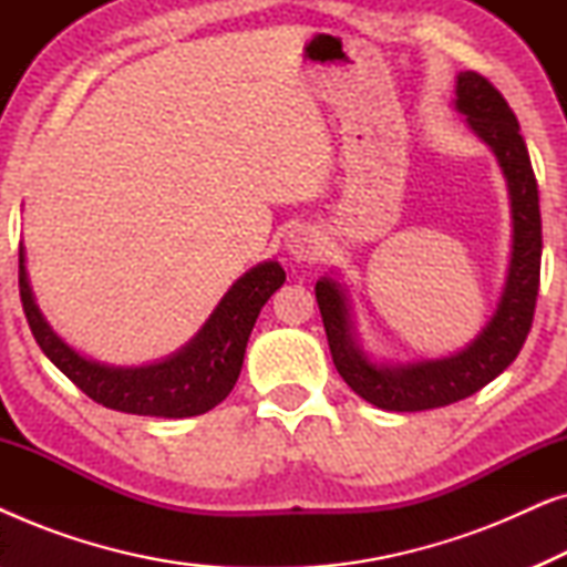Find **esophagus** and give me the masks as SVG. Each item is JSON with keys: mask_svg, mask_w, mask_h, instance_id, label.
Returning a JSON list of instances; mask_svg holds the SVG:
<instances>
[{"mask_svg": "<svg viewBox=\"0 0 567 567\" xmlns=\"http://www.w3.org/2000/svg\"><path fill=\"white\" fill-rule=\"evenodd\" d=\"M286 250L293 260H315L320 255V237L312 227H293L286 235Z\"/></svg>", "mask_w": 567, "mask_h": 567, "instance_id": "1", "label": "esophagus"}]
</instances>
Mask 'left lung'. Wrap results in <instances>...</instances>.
I'll return each instance as SVG.
<instances>
[{"instance_id": "1", "label": "left lung", "mask_w": 567, "mask_h": 567, "mask_svg": "<svg viewBox=\"0 0 567 567\" xmlns=\"http://www.w3.org/2000/svg\"><path fill=\"white\" fill-rule=\"evenodd\" d=\"M454 105L462 115H467L470 128L491 146L508 185L514 245H511L506 286L491 322L464 351L449 359L377 367L355 340L351 305L343 286L332 278H320L315 286L338 374L359 398L394 413L444 408L483 390L514 363L529 336L534 307H537L542 262L539 193L516 115L506 97L477 72H462L456 76Z\"/></svg>"}]
</instances>
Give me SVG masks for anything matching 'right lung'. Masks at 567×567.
<instances>
[{
  "mask_svg": "<svg viewBox=\"0 0 567 567\" xmlns=\"http://www.w3.org/2000/svg\"><path fill=\"white\" fill-rule=\"evenodd\" d=\"M284 281L286 274L276 260L260 262L224 293L198 336L169 359L150 367H107L69 348L43 320L30 291L25 250L20 245V299L35 343L90 400L131 415L190 417L219 405L237 384L262 305Z\"/></svg>",
  "mask_w": 567,
  "mask_h": 567,
  "instance_id": "add662e5",
  "label": "right lung"
}]
</instances>
